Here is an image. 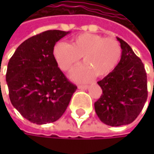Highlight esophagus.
<instances>
[{
    "instance_id": "1",
    "label": "esophagus",
    "mask_w": 154,
    "mask_h": 154,
    "mask_svg": "<svg viewBox=\"0 0 154 154\" xmlns=\"http://www.w3.org/2000/svg\"><path fill=\"white\" fill-rule=\"evenodd\" d=\"M87 88H88V85H78V89H80V90H85Z\"/></svg>"
}]
</instances>
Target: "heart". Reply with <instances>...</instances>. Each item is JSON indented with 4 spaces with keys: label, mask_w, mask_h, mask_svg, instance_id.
I'll return each mask as SVG.
<instances>
[{
    "label": "heart",
    "mask_w": 154,
    "mask_h": 154,
    "mask_svg": "<svg viewBox=\"0 0 154 154\" xmlns=\"http://www.w3.org/2000/svg\"><path fill=\"white\" fill-rule=\"evenodd\" d=\"M121 55L122 49L115 38L91 33L75 36L70 45L60 42L53 48V56L59 67L65 71L75 67L83 56L85 65L72 72L76 80H88L94 75L106 77L116 69Z\"/></svg>",
    "instance_id": "1"
}]
</instances>
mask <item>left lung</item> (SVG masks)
Here are the masks:
<instances>
[{
  "mask_svg": "<svg viewBox=\"0 0 154 154\" xmlns=\"http://www.w3.org/2000/svg\"><path fill=\"white\" fill-rule=\"evenodd\" d=\"M120 43L122 55L116 69L98 82L103 94L94 103L98 118L104 124L119 127L132 123L147 100V76L142 60L125 41Z\"/></svg>",
  "mask_w": 154,
  "mask_h": 154,
  "instance_id": "8db88e82",
  "label": "left lung"
}]
</instances>
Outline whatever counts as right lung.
Masks as SVG:
<instances>
[{
  "instance_id": "1",
  "label": "right lung",
  "mask_w": 154,
  "mask_h": 154,
  "mask_svg": "<svg viewBox=\"0 0 154 154\" xmlns=\"http://www.w3.org/2000/svg\"><path fill=\"white\" fill-rule=\"evenodd\" d=\"M69 33L48 30L34 35L17 48L8 63L10 100L33 123L42 125L58 120L77 90L53 56L55 44Z\"/></svg>"
}]
</instances>
